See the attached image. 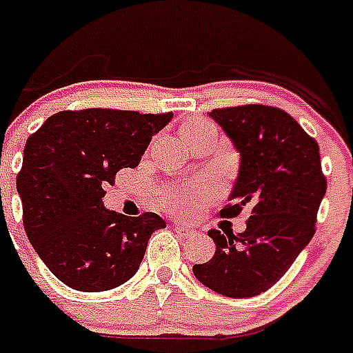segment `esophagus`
Instances as JSON below:
<instances>
[{
	"label": "esophagus",
	"mask_w": 353,
	"mask_h": 353,
	"mask_svg": "<svg viewBox=\"0 0 353 353\" xmlns=\"http://www.w3.org/2000/svg\"><path fill=\"white\" fill-rule=\"evenodd\" d=\"M174 231H176V235L180 236H191L194 233L193 228H191L190 224H185V222H176V224H174Z\"/></svg>",
	"instance_id": "1"
}]
</instances>
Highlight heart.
I'll return each mask as SVG.
<instances>
[{
    "mask_svg": "<svg viewBox=\"0 0 353 353\" xmlns=\"http://www.w3.org/2000/svg\"><path fill=\"white\" fill-rule=\"evenodd\" d=\"M205 125V122L202 120H194V122H190L188 125L184 128V132L191 131V129H196V128H202ZM194 194H196V190L193 188H173V190H168L165 193H162L160 196V204L163 208H168V210H184L185 205L190 204L191 200L194 199Z\"/></svg>",
    "mask_w": 353,
    "mask_h": 353,
    "instance_id": "b5f03b06",
    "label": "heart"
}]
</instances>
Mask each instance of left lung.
<instances>
[{"label":"left lung","mask_w":353,"mask_h":353,"mask_svg":"<svg viewBox=\"0 0 353 353\" xmlns=\"http://www.w3.org/2000/svg\"><path fill=\"white\" fill-rule=\"evenodd\" d=\"M241 154L222 216L250 211L246 230H210L215 255L194 264L200 283L225 297H255L288 272L315 233L326 193L319 145L288 112L242 105L210 112Z\"/></svg>","instance_id":"left-lung-1"}]
</instances>
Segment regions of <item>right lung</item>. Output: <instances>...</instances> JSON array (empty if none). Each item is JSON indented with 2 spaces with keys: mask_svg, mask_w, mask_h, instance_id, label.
Listing matches in <instances>:
<instances>
[{
  "mask_svg": "<svg viewBox=\"0 0 353 353\" xmlns=\"http://www.w3.org/2000/svg\"><path fill=\"white\" fill-rule=\"evenodd\" d=\"M173 112L61 111L30 134L16 180L30 244L52 275L80 292L128 283L165 221L128 216L103 205L120 169L137 168Z\"/></svg>",
  "mask_w": 353,
  "mask_h": 353,
  "instance_id": "add662e5",
  "label": "right lung"
}]
</instances>
